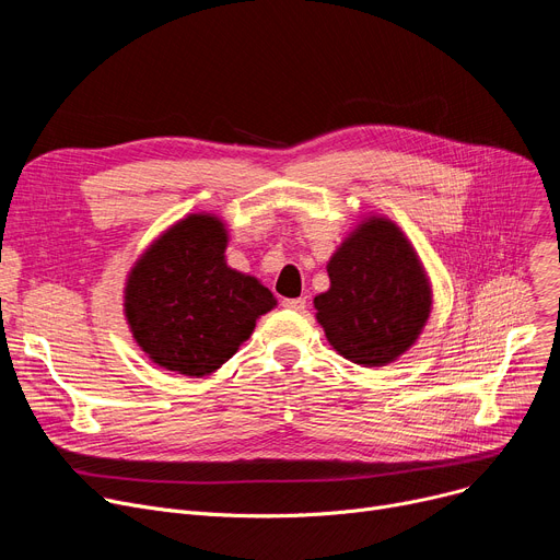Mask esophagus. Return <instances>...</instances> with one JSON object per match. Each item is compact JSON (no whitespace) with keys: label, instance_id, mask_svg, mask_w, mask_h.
Here are the masks:
<instances>
[{"label":"esophagus","instance_id":"1","mask_svg":"<svg viewBox=\"0 0 560 560\" xmlns=\"http://www.w3.org/2000/svg\"><path fill=\"white\" fill-rule=\"evenodd\" d=\"M283 308L288 311H295V313H304L306 311V300L304 298H295V300H283L281 302Z\"/></svg>","mask_w":560,"mask_h":560}]
</instances>
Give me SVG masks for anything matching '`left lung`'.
Instances as JSON below:
<instances>
[{
	"instance_id": "obj_1",
	"label": "left lung",
	"mask_w": 560,
	"mask_h": 560,
	"mask_svg": "<svg viewBox=\"0 0 560 560\" xmlns=\"http://www.w3.org/2000/svg\"><path fill=\"white\" fill-rule=\"evenodd\" d=\"M331 288L315 298L317 322L338 354L386 365L416 342L431 311L422 265L404 233L370 218L327 265Z\"/></svg>"
}]
</instances>
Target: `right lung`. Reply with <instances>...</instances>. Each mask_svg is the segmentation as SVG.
Here are the masks:
<instances>
[{"mask_svg": "<svg viewBox=\"0 0 560 560\" xmlns=\"http://www.w3.org/2000/svg\"><path fill=\"white\" fill-rule=\"evenodd\" d=\"M218 218L188 215L142 254L127 281L125 311L136 342L165 370L206 376L245 342L272 292L224 262Z\"/></svg>", "mask_w": 560, "mask_h": 560, "instance_id": "1", "label": "right lung"}]
</instances>
